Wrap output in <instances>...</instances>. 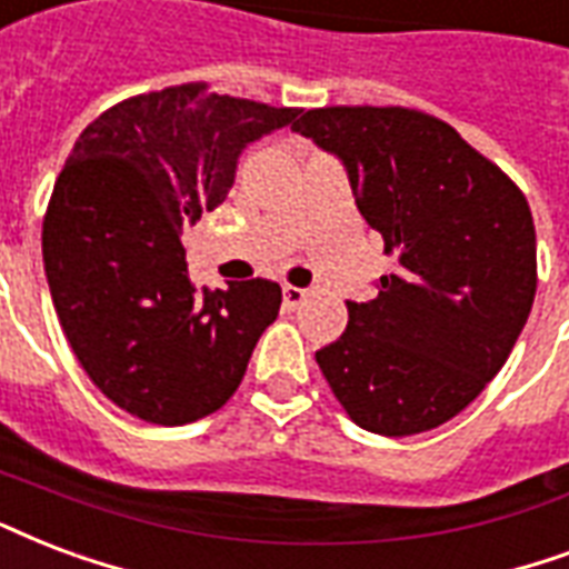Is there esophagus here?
<instances>
[{"label":"esophagus","mask_w":569,"mask_h":569,"mask_svg":"<svg viewBox=\"0 0 569 569\" xmlns=\"http://www.w3.org/2000/svg\"><path fill=\"white\" fill-rule=\"evenodd\" d=\"M303 301H307V292H303V289H298V286H283V307H286V310H298Z\"/></svg>","instance_id":"esophagus-1"}]
</instances>
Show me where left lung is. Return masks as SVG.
Returning <instances> with one entry per match:
<instances>
[{
	"mask_svg": "<svg viewBox=\"0 0 569 569\" xmlns=\"http://www.w3.org/2000/svg\"><path fill=\"white\" fill-rule=\"evenodd\" d=\"M295 130L346 163L393 271L346 301L316 363L367 432L418 436L457 418L513 352L537 292L528 199L448 121L411 107H322Z\"/></svg>",
	"mask_w": 569,
	"mask_h": 569,
	"instance_id": "left-lung-1",
	"label": "left lung"
}]
</instances>
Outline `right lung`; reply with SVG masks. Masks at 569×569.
Wrapping results in <instances>:
<instances>
[{"label": "right lung", "instance_id": "1", "mask_svg": "<svg viewBox=\"0 0 569 569\" xmlns=\"http://www.w3.org/2000/svg\"><path fill=\"white\" fill-rule=\"evenodd\" d=\"M298 112L184 82L119 101L73 142L43 271L80 367L133 418L181 427L220 409L280 313L271 280L197 289L181 232L227 199L247 142Z\"/></svg>", "mask_w": 569, "mask_h": 569}]
</instances>
